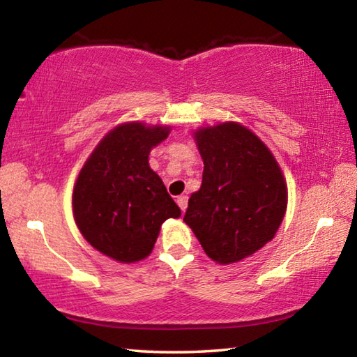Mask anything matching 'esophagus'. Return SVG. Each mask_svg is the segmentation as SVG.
<instances>
[{
    "mask_svg": "<svg viewBox=\"0 0 357 357\" xmlns=\"http://www.w3.org/2000/svg\"><path fill=\"white\" fill-rule=\"evenodd\" d=\"M176 203H178V206L181 208V211H184L187 209V203H189V198H187L185 195H181V197H178V200H176Z\"/></svg>",
    "mask_w": 357,
    "mask_h": 357,
    "instance_id": "1",
    "label": "esophagus"
}]
</instances>
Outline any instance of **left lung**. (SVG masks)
I'll return each mask as SVG.
<instances>
[{"mask_svg":"<svg viewBox=\"0 0 357 357\" xmlns=\"http://www.w3.org/2000/svg\"><path fill=\"white\" fill-rule=\"evenodd\" d=\"M204 170L184 222L203 250L231 264L274 238L287 211V183L268 146L244 126L222 123L195 132Z\"/></svg>","mask_w":357,"mask_h":357,"instance_id":"8db88e82","label":"left lung"}]
</instances>
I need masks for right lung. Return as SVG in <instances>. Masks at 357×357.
I'll use <instances>...</instances> for the list:
<instances>
[{
  "mask_svg": "<svg viewBox=\"0 0 357 357\" xmlns=\"http://www.w3.org/2000/svg\"><path fill=\"white\" fill-rule=\"evenodd\" d=\"M168 134L165 126L121 124L102 138L77 178V227L94 249L119 263L146 258L162 223L181 215L148 162L149 151Z\"/></svg>",
  "mask_w": 357,
  "mask_h": 357,
  "instance_id": "right-lung-1",
  "label": "right lung"
}]
</instances>
